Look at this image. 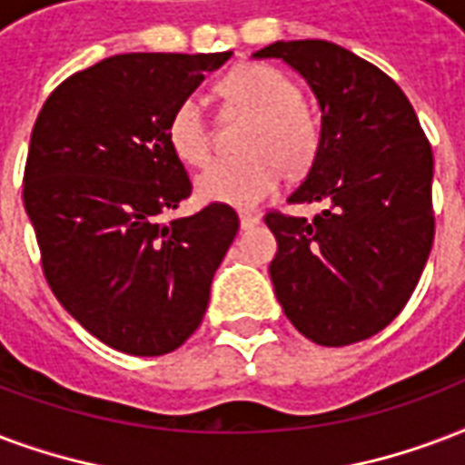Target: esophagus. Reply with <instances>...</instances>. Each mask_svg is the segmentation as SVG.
<instances>
[{
  "instance_id": "34e87169",
  "label": "esophagus",
  "mask_w": 465,
  "mask_h": 465,
  "mask_svg": "<svg viewBox=\"0 0 465 465\" xmlns=\"http://www.w3.org/2000/svg\"><path fill=\"white\" fill-rule=\"evenodd\" d=\"M239 222L241 229H253V226L261 224V217H258V214H251V212H241Z\"/></svg>"
}]
</instances>
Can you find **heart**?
Instances as JSON below:
<instances>
[{
    "label": "heart",
    "mask_w": 465,
    "mask_h": 465,
    "mask_svg": "<svg viewBox=\"0 0 465 465\" xmlns=\"http://www.w3.org/2000/svg\"><path fill=\"white\" fill-rule=\"evenodd\" d=\"M219 90L246 109L253 124L243 141V158H219L197 175V197L212 204L253 207L275 193L282 168H307L319 146V124L300 102V87L282 70L263 63L233 67ZM168 143L180 161L200 165L209 155V129L197 97H185L168 119Z\"/></svg>",
    "instance_id": "b5f03b06"
}]
</instances>
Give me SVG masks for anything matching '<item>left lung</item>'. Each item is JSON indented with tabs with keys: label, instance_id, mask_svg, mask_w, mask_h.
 Masks as SVG:
<instances>
[{
	"label": "left lung",
	"instance_id": "1",
	"mask_svg": "<svg viewBox=\"0 0 465 465\" xmlns=\"http://www.w3.org/2000/svg\"><path fill=\"white\" fill-rule=\"evenodd\" d=\"M322 112L319 146L290 204L317 217L265 214L278 241L271 280L292 327L319 346L378 334L417 288L434 241L431 146L410 99L382 70L329 41H275Z\"/></svg>",
	"mask_w": 465,
	"mask_h": 465
}]
</instances>
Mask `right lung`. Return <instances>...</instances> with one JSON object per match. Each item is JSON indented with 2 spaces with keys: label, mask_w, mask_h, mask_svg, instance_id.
I'll list each match as a JSON object with an SVG mask.
<instances>
[{
  "label": "right lung",
  "mask_w": 465,
  "mask_h": 465,
  "mask_svg": "<svg viewBox=\"0 0 465 465\" xmlns=\"http://www.w3.org/2000/svg\"><path fill=\"white\" fill-rule=\"evenodd\" d=\"M232 51L122 53L60 83L35 119L24 207L53 295L92 336L163 356L200 327L239 232L229 204L161 224L193 183L168 119Z\"/></svg>",
  "instance_id": "right-lung-1"
}]
</instances>
